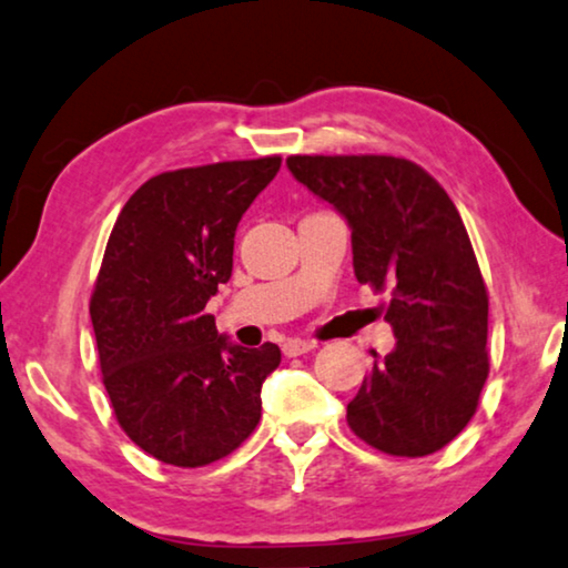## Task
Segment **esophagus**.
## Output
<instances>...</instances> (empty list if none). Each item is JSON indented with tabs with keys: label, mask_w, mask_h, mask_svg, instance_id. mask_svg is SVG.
<instances>
[{
	"label": "esophagus",
	"mask_w": 568,
	"mask_h": 568,
	"mask_svg": "<svg viewBox=\"0 0 568 568\" xmlns=\"http://www.w3.org/2000/svg\"><path fill=\"white\" fill-rule=\"evenodd\" d=\"M316 347V342H311V339H285L283 342V353L287 355V357H298V355H306V353H311V349Z\"/></svg>",
	"instance_id": "obj_1"
}]
</instances>
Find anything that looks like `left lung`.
I'll return each mask as SVG.
<instances>
[{"label":"left lung","instance_id":"8db88e82","mask_svg":"<svg viewBox=\"0 0 568 568\" xmlns=\"http://www.w3.org/2000/svg\"><path fill=\"white\" fill-rule=\"evenodd\" d=\"M285 164L347 219L357 283L390 293L396 347L347 404L349 429L388 455L437 453L474 417L489 375V293L458 207L409 159L298 154Z\"/></svg>","mask_w":568,"mask_h":568}]
</instances>
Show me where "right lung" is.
<instances>
[{
    "label": "right lung",
    "mask_w": 568,
    "mask_h": 568,
    "mask_svg": "<svg viewBox=\"0 0 568 568\" xmlns=\"http://www.w3.org/2000/svg\"><path fill=\"white\" fill-rule=\"evenodd\" d=\"M281 156L162 172L128 197L90 298L102 383L123 433L151 458H226L262 417L281 347L231 345L205 314L229 283L234 236Z\"/></svg>",
    "instance_id": "1"
}]
</instances>
